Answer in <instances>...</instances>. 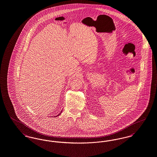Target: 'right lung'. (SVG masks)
Wrapping results in <instances>:
<instances>
[{"label":"right lung","mask_w":157,"mask_h":157,"mask_svg":"<svg viewBox=\"0 0 157 157\" xmlns=\"http://www.w3.org/2000/svg\"><path fill=\"white\" fill-rule=\"evenodd\" d=\"M61 112H62V111H61ZM61 113H59V114H58V115H57V116H59V115H60V114H61Z\"/></svg>","instance_id":"1"}]
</instances>
